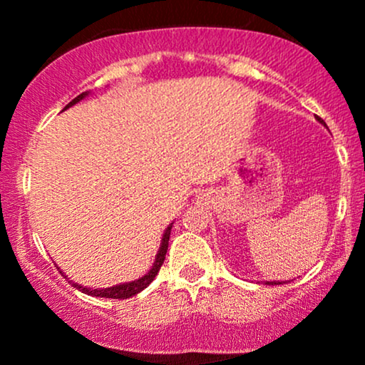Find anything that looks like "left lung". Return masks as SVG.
<instances>
[{"label":"left lung","instance_id":"left-lung-1","mask_svg":"<svg viewBox=\"0 0 365 365\" xmlns=\"http://www.w3.org/2000/svg\"><path fill=\"white\" fill-rule=\"evenodd\" d=\"M317 121H319V123H322L324 125V121H322L321 118H317ZM266 284H282V282H264Z\"/></svg>","mask_w":365,"mask_h":365}]
</instances>
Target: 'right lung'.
Returning <instances> with one entry per match:
<instances>
[{
  "mask_svg": "<svg viewBox=\"0 0 365 365\" xmlns=\"http://www.w3.org/2000/svg\"><path fill=\"white\" fill-rule=\"evenodd\" d=\"M87 96H89V91L82 92V94H78L77 98L73 99V101H70L66 104L65 108H63V111L68 110V108H72L73 104H77L78 101H82V99H86ZM171 226L173 223L168 225V228L165 230V233H163V238H161V245H159V250L156 254V259H154V264L153 267L145 273L142 278L139 279H133V282H128V283H120V284H115V287H108V288H87L83 287V284H78L72 282V279H68L70 283L73 284L77 290H81L82 293H87V295H92V297H103V299H130V297L137 295V293H140L144 288H148L150 282H153L154 278H156V274L159 273V269H161L163 262H165V255H166V250H168V240H170V233H171ZM60 269V267H58ZM66 278V274H63Z\"/></svg>",
  "mask_w": 365,
  "mask_h": 365,
  "instance_id": "1",
  "label": "right lung"
}]
</instances>
